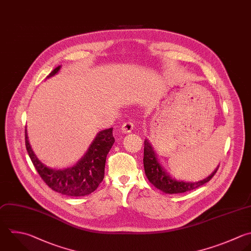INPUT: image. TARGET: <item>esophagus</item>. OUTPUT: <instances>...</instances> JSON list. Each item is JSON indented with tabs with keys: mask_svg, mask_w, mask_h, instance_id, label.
<instances>
[{
	"mask_svg": "<svg viewBox=\"0 0 251 251\" xmlns=\"http://www.w3.org/2000/svg\"><path fill=\"white\" fill-rule=\"evenodd\" d=\"M132 129H133V124L131 122H126L121 127V131L123 133H129L131 132Z\"/></svg>",
	"mask_w": 251,
	"mask_h": 251,
	"instance_id": "1",
	"label": "esophagus"
}]
</instances>
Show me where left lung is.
I'll return each instance as SVG.
<instances>
[{"instance_id":"1","label":"left lung","mask_w":251,"mask_h":251,"mask_svg":"<svg viewBox=\"0 0 251 251\" xmlns=\"http://www.w3.org/2000/svg\"><path fill=\"white\" fill-rule=\"evenodd\" d=\"M143 165L145 175L148 180L159 190L169 193H183L186 191L193 190L204 183L208 182L214 175L217 173L219 166L215 169V171L206 178L198 180V181H184L178 180L176 177H173L161 165L157 155L154 151L153 146L149 142L148 139L144 140V157H143Z\"/></svg>"}]
</instances>
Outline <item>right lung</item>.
Here are the masks:
<instances>
[{
  "instance_id": "add662e5",
  "label": "right lung",
  "mask_w": 251,
  "mask_h": 251,
  "mask_svg": "<svg viewBox=\"0 0 251 251\" xmlns=\"http://www.w3.org/2000/svg\"><path fill=\"white\" fill-rule=\"evenodd\" d=\"M60 70L61 66L51 72L46 79L57 75ZM114 142L112 127L101 130L76 164L58 170L47 167L36 157L28 141L25 128L26 150L36 171L50 188L67 196H85L99 186L104 178L106 158Z\"/></svg>"
}]
</instances>
